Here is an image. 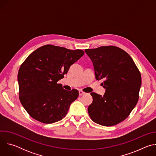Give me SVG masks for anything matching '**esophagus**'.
Returning <instances> with one entry per match:
<instances>
[{
	"instance_id": "esophagus-1",
	"label": "esophagus",
	"mask_w": 156,
	"mask_h": 156,
	"mask_svg": "<svg viewBox=\"0 0 156 156\" xmlns=\"http://www.w3.org/2000/svg\"><path fill=\"white\" fill-rule=\"evenodd\" d=\"M86 93H84V91H81V90H80L79 91V95L80 96H82V95H83V94H84Z\"/></svg>"
}]
</instances>
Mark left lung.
<instances>
[{"instance_id":"left-lung-1","label":"left lung","mask_w":156,"mask_h":156,"mask_svg":"<svg viewBox=\"0 0 156 156\" xmlns=\"http://www.w3.org/2000/svg\"><path fill=\"white\" fill-rule=\"evenodd\" d=\"M93 62L96 80H102L104 96L91 93L93 102L87 111L95 123L105 126L125 120L139 99L141 76L134 61L123 49L101 46L85 49Z\"/></svg>"}]
</instances>
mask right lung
<instances>
[{"mask_svg":"<svg viewBox=\"0 0 156 156\" xmlns=\"http://www.w3.org/2000/svg\"><path fill=\"white\" fill-rule=\"evenodd\" d=\"M84 52L47 44L32 52L18 73L19 99L28 114L44 123L61 120L78 97L77 90H65L57 81Z\"/></svg>","mask_w":156,"mask_h":156,"instance_id":"add662e5","label":"right lung"}]
</instances>
